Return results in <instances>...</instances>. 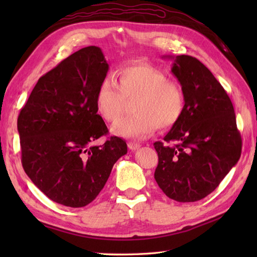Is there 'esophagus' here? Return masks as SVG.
Returning a JSON list of instances; mask_svg holds the SVG:
<instances>
[{
    "instance_id": "1",
    "label": "esophagus",
    "mask_w": 257,
    "mask_h": 257,
    "mask_svg": "<svg viewBox=\"0 0 257 257\" xmlns=\"http://www.w3.org/2000/svg\"><path fill=\"white\" fill-rule=\"evenodd\" d=\"M128 148L130 150H137L140 148V144L137 143H128Z\"/></svg>"
}]
</instances>
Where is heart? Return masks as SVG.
Returning a JSON list of instances; mask_svg holds the SVG:
<instances>
[{
	"label": "heart",
	"instance_id": "heart-1",
	"mask_svg": "<svg viewBox=\"0 0 257 257\" xmlns=\"http://www.w3.org/2000/svg\"><path fill=\"white\" fill-rule=\"evenodd\" d=\"M118 84L106 77L96 92V106L102 119L113 123L122 116L127 101L136 99V114L119 121L112 128L114 135L143 139L157 127L166 130L173 127L184 111V95L177 83L151 65L135 64L120 68Z\"/></svg>",
	"mask_w": 257,
	"mask_h": 257
}]
</instances>
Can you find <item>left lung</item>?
<instances>
[{
    "instance_id": "8db88e82",
    "label": "left lung",
    "mask_w": 257,
    "mask_h": 257,
    "mask_svg": "<svg viewBox=\"0 0 257 257\" xmlns=\"http://www.w3.org/2000/svg\"><path fill=\"white\" fill-rule=\"evenodd\" d=\"M171 72L182 87L184 111L158 152L155 179L168 198L195 202L212 193L242 151L232 101L222 85L199 59L171 57Z\"/></svg>"
}]
</instances>
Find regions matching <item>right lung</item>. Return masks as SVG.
Returning a JSON list of instances; mask_svg holds the SVG:
<instances>
[{"label":"right lung","instance_id":"right-lung-1","mask_svg":"<svg viewBox=\"0 0 257 257\" xmlns=\"http://www.w3.org/2000/svg\"><path fill=\"white\" fill-rule=\"evenodd\" d=\"M108 68L99 47L81 48L38 79L19 114L24 171L47 198L65 206L94 201L127 154L125 141L116 136L92 145L108 134L96 106Z\"/></svg>","mask_w":257,"mask_h":257}]
</instances>
